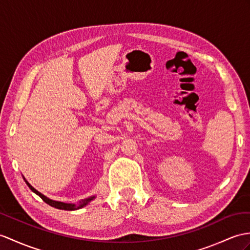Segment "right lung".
I'll list each match as a JSON object with an SVG mask.
<instances>
[{
    "label": "right lung",
    "mask_w": 250,
    "mask_h": 250,
    "mask_svg": "<svg viewBox=\"0 0 250 250\" xmlns=\"http://www.w3.org/2000/svg\"><path fill=\"white\" fill-rule=\"evenodd\" d=\"M24 180H25L26 185L28 186V188H30V190H32L34 193L37 194L38 196H40L44 203H46L47 205H50V206L54 207V208H56V209L68 210V211L77 210V209L83 208V207H84V206H87V205L91 202V200H93V199L95 198V196H91V197H88V198H86V199H83V200H81V202L78 203V205H75V204H65V203H62V202H56V200H52V199H50V198H47L46 196L43 195V194H41L40 192H38L37 190H36L35 188H33L32 186H30V185L28 184V181H26L25 178H24Z\"/></svg>",
    "instance_id": "add662e5"
}]
</instances>
